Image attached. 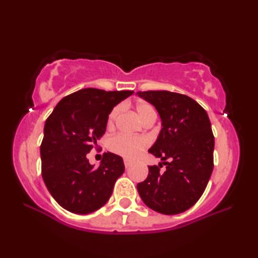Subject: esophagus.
I'll list each match as a JSON object with an SVG mask.
<instances>
[{
  "label": "esophagus",
  "instance_id": "esophagus-1",
  "mask_svg": "<svg viewBox=\"0 0 258 258\" xmlns=\"http://www.w3.org/2000/svg\"><path fill=\"white\" fill-rule=\"evenodd\" d=\"M132 161L131 160H128V159H124V165H125V167L126 168H128V167H131V166H132Z\"/></svg>",
  "mask_w": 258,
  "mask_h": 258
}]
</instances>
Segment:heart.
<instances>
[{
  "label": "heart",
  "instance_id": "b5f03b06",
  "mask_svg": "<svg viewBox=\"0 0 258 258\" xmlns=\"http://www.w3.org/2000/svg\"><path fill=\"white\" fill-rule=\"evenodd\" d=\"M135 110H137L138 115L142 120H146L148 117L151 115H156L154 110L149 103L147 102H138L135 106ZM120 112V107L117 106L109 112L107 125L109 128L113 127L115 125L117 117H118ZM149 145V141L145 137H133V135H126V134H118L116 137H113L110 142H109V147L110 149L117 155H120L125 157V158L133 159L135 157H138L141 152L146 149Z\"/></svg>",
  "mask_w": 258,
  "mask_h": 258
}]
</instances>
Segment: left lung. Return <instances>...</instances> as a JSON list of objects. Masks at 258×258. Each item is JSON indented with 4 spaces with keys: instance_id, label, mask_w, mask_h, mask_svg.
Wrapping results in <instances>:
<instances>
[{
    "instance_id": "8db88e82",
    "label": "left lung",
    "mask_w": 258,
    "mask_h": 258,
    "mask_svg": "<svg viewBox=\"0 0 258 258\" xmlns=\"http://www.w3.org/2000/svg\"><path fill=\"white\" fill-rule=\"evenodd\" d=\"M158 111L161 126L149 152L166 165L149 166L138 191L148 207L175 215L191 208L202 197L214 167V135L207 112L194 99L168 91L138 92Z\"/></svg>"
}]
</instances>
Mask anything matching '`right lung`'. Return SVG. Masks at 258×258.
Masks as SVG:
<instances>
[{
    "instance_id": "1",
    "label": "right lung",
    "mask_w": 258,
    "mask_h": 258,
    "mask_svg": "<svg viewBox=\"0 0 258 258\" xmlns=\"http://www.w3.org/2000/svg\"><path fill=\"white\" fill-rule=\"evenodd\" d=\"M133 91L83 89L60 100L44 125L42 177L61 207L75 214L101 208L125 171L123 158L103 154L98 168L86 155L106 132L109 112Z\"/></svg>"
}]
</instances>
